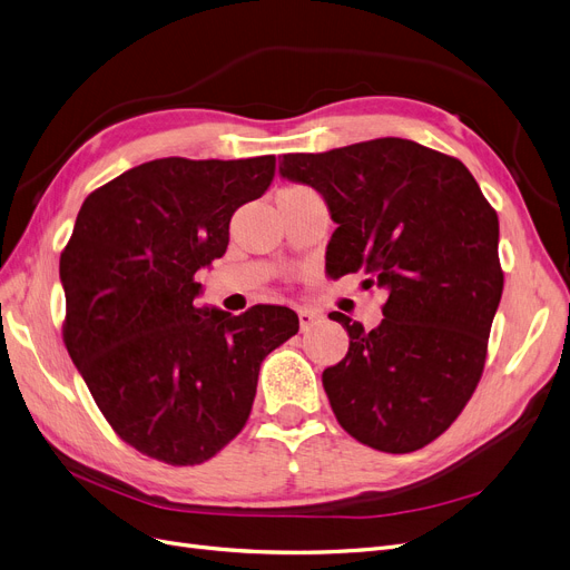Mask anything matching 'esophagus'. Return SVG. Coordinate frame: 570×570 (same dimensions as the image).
<instances>
[{
	"label": "esophagus",
	"mask_w": 570,
	"mask_h": 570,
	"mask_svg": "<svg viewBox=\"0 0 570 570\" xmlns=\"http://www.w3.org/2000/svg\"><path fill=\"white\" fill-rule=\"evenodd\" d=\"M320 320V314L314 312V309H309V307H301L298 309V322H301V331H307L314 322Z\"/></svg>",
	"instance_id": "esophagus-1"
}]
</instances>
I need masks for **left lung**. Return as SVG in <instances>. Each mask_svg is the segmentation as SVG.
<instances>
[{
    "mask_svg": "<svg viewBox=\"0 0 570 570\" xmlns=\"http://www.w3.org/2000/svg\"><path fill=\"white\" fill-rule=\"evenodd\" d=\"M279 174L312 185L338 223L333 279L366 274L385 291L377 328L341 312L350 350L322 383L341 428L385 453L444 434L474 394L502 296L498 214L468 166L404 138L284 155Z\"/></svg>",
    "mask_w": 570,
    "mask_h": 570,
    "instance_id": "obj_1",
    "label": "left lung"
}]
</instances>
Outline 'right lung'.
Instances as JSON below:
<instances>
[{"label":"right lung","instance_id":"obj_1","mask_svg":"<svg viewBox=\"0 0 570 570\" xmlns=\"http://www.w3.org/2000/svg\"><path fill=\"white\" fill-rule=\"evenodd\" d=\"M274 155L166 157L83 199L60 253L62 341L121 441L166 465H199L246 425L265 356L298 314L199 309V267L220 258L229 220L265 195Z\"/></svg>","mask_w":570,"mask_h":570}]
</instances>
